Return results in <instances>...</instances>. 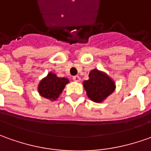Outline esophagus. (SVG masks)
<instances>
[{
    "mask_svg": "<svg viewBox=\"0 0 151 151\" xmlns=\"http://www.w3.org/2000/svg\"><path fill=\"white\" fill-rule=\"evenodd\" d=\"M73 80L75 81V82H79L80 77L79 76H73Z\"/></svg>",
    "mask_w": 151,
    "mask_h": 151,
    "instance_id": "34e87169",
    "label": "esophagus"
}]
</instances>
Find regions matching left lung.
I'll use <instances>...</instances> for the list:
<instances>
[{
	"label": "left lung",
	"mask_w": 151,
	"mask_h": 151,
	"mask_svg": "<svg viewBox=\"0 0 151 151\" xmlns=\"http://www.w3.org/2000/svg\"><path fill=\"white\" fill-rule=\"evenodd\" d=\"M83 87L88 97L94 102H102L116 88L114 81L96 68L89 73V79L84 81Z\"/></svg>",
	"instance_id": "left-lung-1"
}]
</instances>
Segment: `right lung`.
<instances>
[{"mask_svg":"<svg viewBox=\"0 0 151 151\" xmlns=\"http://www.w3.org/2000/svg\"><path fill=\"white\" fill-rule=\"evenodd\" d=\"M68 83V78H58L53 73H49L39 83L38 92L43 97L50 99V101H55Z\"/></svg>","mask_w":151,"mask_h":151,"instance_id":"right-lung-1","label":"right lung"}]
</instances>
